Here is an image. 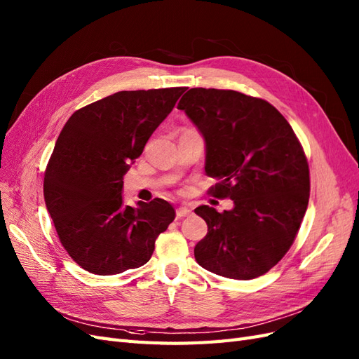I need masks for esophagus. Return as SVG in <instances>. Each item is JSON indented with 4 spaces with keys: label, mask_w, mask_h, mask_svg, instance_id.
I'll list each match as a JSON object with an SVG mask.
<instances>
[{
    "label": "esophagus",
    "mask_w": 359,
    "mask_h": 359,
    "mask_svg": "<svg viewBox=\"0 0 359 359\" xmlns=\"http://www.w3.org/2000/svg\"><path fill=\"white\" fill-rule=\"evenodd\" d=\"M191 214V208H189V206H180V208L177 210V217H187Z\"/></svg>",
    "instance_id": "esophagus-1"
}]
</instances>
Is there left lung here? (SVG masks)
Listing matches in <instances>:
<instances>
[{
  "mask_svg": "<svg viewBox=\"0 0 359 359\" xmlns=\"http://www.w3.org/2000/svg\"><path fill=\"white\" fill-rule=\"evenodd\" d=\"M178 109L205 137V172L219 180L208 193L233 201L231 211L194 210L208 224L194 257L222 277L264 276L287 253L307 211L310 170L301 142L273 104L240 91L191 88Z\"/></svg>",
  "mask_w": 359,
  "mask_h": 359,
  "instance_id": "8db88e82",
  "label": "left lung"
}]
</instances>
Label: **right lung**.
<instances>
[{"label":"right lung","mask_w":359,"mask_h":359,"mask_svg":"<svg viewBox=\"0 0 359 359\" xmlns=\"http://www.w3.org/2000/svg\"><path fill=\"white\" fill-rule=\"evenodd\" d=\"M184 86L119 91L76 111L62 127L43 180L46 208L62 247L85 271L112 276L145 265L175 219L154 199L123 202V178Z\"/></svg>","instance_id":"add662e5"}]
</instances>
